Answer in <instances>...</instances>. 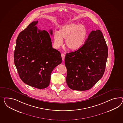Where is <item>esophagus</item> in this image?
Instances as JSON below:
<instances>
[{
    "label": "esophagus",
    "instance_id": "1",
    "mask_svg": "<svg viewBox=\"0 0 123 123\" xmlns=\"http://www.w3.org/2000/svg\"><path fill=\"white\" fill-rule=\"evenodd\" d=\"M61 57H62V60H64V58H65V55H64V54H63V53L61 54Z\"/></svg>",
    "mask_w": 123,
    "mask_h": 123
}]
</instances>
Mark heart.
Segmentation results:
<instances>
[{
	"label": "heart",
	"instance_id": "heart-1",
	"mask_svg": "<svg viewBox=\"0 0 123 123\" xmlns=\"http://www.w3.org/2000/svg\"><path fill=\"white\" fill-rule=\"evenodd\" d=\"M88 36L86 27L83 25L70 23L63 25L59 31L54 34V44L56 48H59L63 43L69 50H76L83 46Z\"/></svg>",
	"mask_w": 123,
	"mask_h": 123
}]
</instances>
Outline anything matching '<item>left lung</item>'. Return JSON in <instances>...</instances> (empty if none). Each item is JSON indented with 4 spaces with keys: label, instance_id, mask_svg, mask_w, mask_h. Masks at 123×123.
Returning <instances> with one entry per match:
<instances>
[{
    "label": "left lung",
    "instance_id": "obj_1",
    "mask_svg": "<svg viewBox=\"0 0 123 123\" xmlns=\"http://www.w3.org/2000/svg\"><path fill=\"white\" fill-rule=\"evenodd\" d=\"M108 52L102 32L92 31L80 49L66 54L65 64L68 86L80 91L91 89L103 76Z\"/></svg>",
    "mask_w": 123,
    "mask_h": 123
}]
</instances>
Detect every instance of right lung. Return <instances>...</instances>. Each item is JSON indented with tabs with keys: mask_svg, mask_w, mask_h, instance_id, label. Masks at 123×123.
Wrapping results in <instances>:
<instances>
[{
	"mask_svg": "<svg viewBox=\"0 0 123 123\" xmlns=\"http://www.w3.org/2000/svg\"><path fill=\"white\" fill-rule=\"evenodd\" d=\"M33 21L17 38L14 61L20 78L27 85L44 89L50 84L53 69L62 63L60 51L52 47L49 33L38 30ZM52 35V30H50Z\"/></svg>",
	"mask_w": 123,
	"mask_h": 123,
	"instance_id": "right-lung-1",
	"label": "right lung"
}]
</instances>
